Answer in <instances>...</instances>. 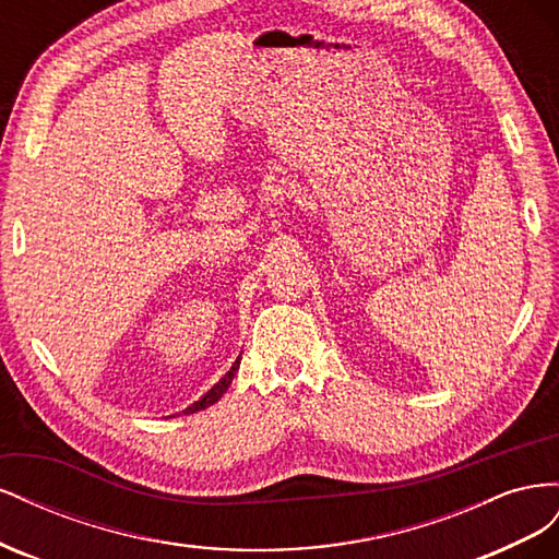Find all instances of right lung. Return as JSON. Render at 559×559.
<instances>
[{
	"mask_svg": "<svg viewBox=\"0 0 559 559\" xmlns=\"http://www.w3.org/2000/svg\"><path fill=\"white\" fill-rule=\"evenodd\" d=\"M238 368H240V357L235 359V364L230 366L228 373H226L222 380H218L205 396H200L195 403H191L189 408L183 411V415H191V413H198V411H205V408H210V405H214L218 399H222V396L226 394V389L230 386V382H233L235 373H238Z\"/></svg>",
	"mask_w": 559,
	"mask_h": 559,
	"instance_id": "1",
	"label": "right lung"
}]
</instances>
